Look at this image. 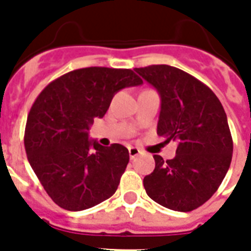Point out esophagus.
Returning <instances> with one entry per match:
<instances>
[{"label": "esophagus", "mask_w": 251, "mask_h": 251, "mask_svg": "<svg viewBox=\"0 0 251 251\" xmlns=\"http://www.w3.org/2000/svg\"><path fill=\"white\" fill-rule=\"evenodd\" d=\"M142 153V151L139 149H137V147H129V156L130 159H134V157L139 156Z\"/></svg>", "instance_id": "obj_1"}]
</instances>
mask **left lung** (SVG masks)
I'll return each mask as SVG.
<instances>
[{"label":"left lung","instance_id":"8db88e82","mask_svg":"<svg viewBox=\"0 0 251 251\" xmlns=\"http://www.w3.org/2000/svg\"><path fill=\"white\" fill-rule=\"evenodd\" d=\"M160 95L157 134L178 143L176 156L153 155L155 169L143 179L150 198L187 212L214 195L229 169L233 141L226 114L211 88L169 65L134 69Z\"/></svg>","mask_w":251,"mask_h":251}]
</instances>
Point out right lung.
<instances>
[{
    "label": "right lung",
    "instance_id": "right-lung-1",
    "mask_svg": "<svg viewBox=\"0 0 251 251\" xmlns=\"http://www.w3.org/2000/svg\"><path fill=\"white\" fill-rule=\"evenodd\" d=\"M142 83L130 69L84 68L57 78L37 96L25 124V153L56 204L82 211L116 193L129 151L118 143L99 145L88 131L118 91Z\"/></svg>",
    "mask_w": 251,
    "mask_h": 251
}]
</instances>
